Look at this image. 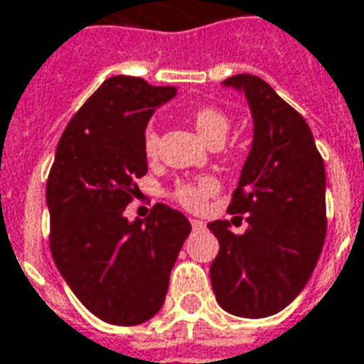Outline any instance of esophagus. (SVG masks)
Wrapping results in <instances>:
<instances>
[{
	"label": "esophagus",
	"instance_id": "1",
	"mask_svg": "<svg viewBox=\"0 0 364 364\" xmlns=\"http://www.w3.org/2000/svg\"><path fill=\"white\" fill-rule=\"evenodd\" d=\"M190 224H192V228H194V230H202V228H204V222H202V220H190Z\"/></svg>",
	"mask_w": 364,
	"mask_h": 364
}]
</instances>
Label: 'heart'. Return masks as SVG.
<instances>
[{"mask_svg":"<svg viewBox=\"0 0 364 364\" xmlns=\"http://www.w3.org/2000/svg\"><path fill=\"white\" fill-rule=\"evenodd\" d=\"M194 127H196L198 134L206 140L208 144L214 142V140L224 142L228 132H230V119L220 109L202 107V109H198L194 112ZM142 144H144L146 156L152 158L156 154L158 134L152 127L144 130ZM215 192H218V180L212 176H202L192 180V182L178 184L176 190H174V198L188 210H200V208L204 206V202H206L208 198L214 196Z\"/></svg>","mask_w":364,"mask_h":364,"instance_id":"b5f03b06","label":"heart"}]
</instances>
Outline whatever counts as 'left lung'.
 Wrapping results in <instances>:
<instances>
[{
    "label": "left lung",
    "mask_w": 364,
    "mask_h": 364,
    "mask_svg": "<svg viewBox=\"0 0 364 364\" xmlns=\"http://www.w3.org/2000/svg\"><path fill=\"white\" fill-rule=\"evenodd\" d=\"M222 85L245 95L254 140L228 208L247 214V230L208 224L220 242L210 279L224 311L262 319L285 309L317 265L327 234L325 164L309 124L263 79L234 75Z\"/></svg>",
    "instance_id": "obj_1"
}]
</instances>
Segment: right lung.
Returning a JSON list of instances; mask_svg holds the SVG:
<instances>
[{"mask_svg": "<svg viewBox=\"0 0 364 364\" xmlns=\"http://www.w3.org/2000/svg\"><path fill=\"white\" fill-rule=\"evenodd\" d=\"M172 97L176 87L107 79L67 124L47 180L55 265L79 301L110 325H140L160 311L192 230L166 204L144 220L124 215L134 180L149 172L146 124Z\"/></svg>", "mask_w": 364, "mask_h": 364, "instance_id": "right-lung-1", "label": "right lung"}]
</instances>
